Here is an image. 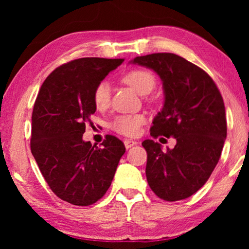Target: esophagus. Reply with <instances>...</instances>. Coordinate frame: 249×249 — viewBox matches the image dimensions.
I'll return each mask as SVG.
<instances>
[{
    "label": "esophagus",
    "instance_id": "esophagus-1",
    "mask_svg": "<svg viewBox=\"0 0 249 249\" xmlns=\"http://www.w3.org/2000/svg\"><path fill=\"white\" fill-rule=\"evenodd\" d=\"M138 142H136V141H131V139H125L124 141V146H125V148H131L132 146H135V145H137Z\"/></svg>",
    "mask_w": 249,
    "mask_h": 249
}]
</instances>
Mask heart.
Wrapping results in <instances>:
<instances>
[{"label":"heart","instance_id":"b5f03b06","mask_svg":"<svg viewBox=\"0 0 249 249\" xmlns=\"http://www.w3.org/2000/svg\"><path fill=\"white\" fill-rule=\"evenodd\" d=\"M122 81L141 95L151 93L156 84L154 73L145 68H136V69L128 71L122 77ZM110 86L107 81L98 83L93 93V101L97 110H104L107 107L110 103ZM145 122L146 118L142 114L119 115L112 122L111 128L118 134L127 136V137H135L139 134L141 127Z\"/></svg>","mask_w":249,"mask_h":249}]
</instances>
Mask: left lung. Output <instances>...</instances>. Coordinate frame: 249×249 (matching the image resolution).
<instances>
[{
  "mask_svg": "<svg viewBox=\"0 0 249 249\" xmlns=\"http://www.w3.org/2000/svg\"><path fill=\"white\" fill-rule=\"evenodd\" d=\"M159 74L164 105L153 120L151 136L175 137L173 149L162 151L152 139L142 142L147 152L146 178L160 198L176 202L202 188L219 162L227 138L223 98L203 69L173 53H153L131 61Z\"/></svg>",
  "mask_w": 249,
  "mask_h": 249,
  "instance_id": "left-lung-1",
  "label": "left lung"
}]
</instances>
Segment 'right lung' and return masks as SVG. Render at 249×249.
<instances>
[{
	"label": "right lung",
	"instance_id": "right-lung-1",
	"mask_svg": "<svg viewBox=\"0 0 249 249\" xmlns=\"http://www.w3.org/2000/svg\"><path fill=\"white\" fill-rule=\"evenodd\" d=\"M124 59L83 57L56 68L34 104L30 148L42 175L61 199L88 206L105 195L125 147L111 135L100 147L83 141L96 107L95 87Z\"/></svg>",
	"mask_w": 249,
	"mask_h": 249
}]
</instances>
